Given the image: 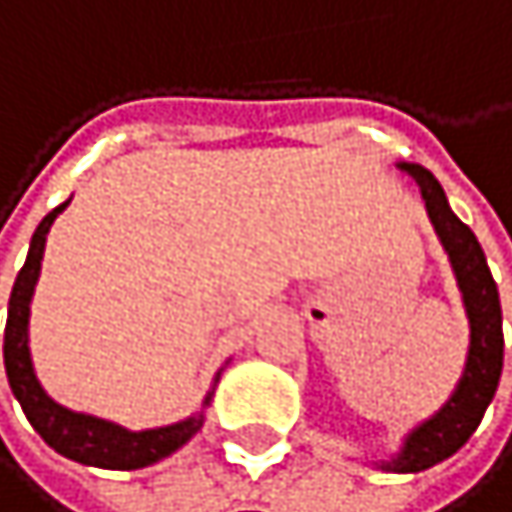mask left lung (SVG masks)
Masks as SVG:
<instances>
[{
  "instance_id": "obj_1",
  "label": "left lung",
  "mask_w": 512,
  "mask_h": 512,
  "mask_svg": "<svg viewBox=\"0 0 512 512\" xmlns=\"http://www.w3.org/2000/svg\"><path fill=\"white\" fill-rule=\"evenodd\" d=\"M405 173L414 176L420 185V194L426 200V212L435 224V233L441 236L444 251L450 254V264L462 291V303L468 312L471 324V345H468V360L465 372L453 390V396L417 429L408 432L402 450L390 459L381 462L384 471L396 474H417L426 471L444 459H450L465 441L474 435L480 426L498 381L504 369V330H501V300H498V285L489 273L486 254L474 236V230L456 218V212L447 203V194L441 182L420 164H399Z\"/></svg>"
}]
</instances>
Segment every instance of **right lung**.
Returning <instances> with one entry per match:
<instances>
[{
	"label": "right lung",
	"mask_w": 512,
	"mask_h": 512,
	"mask_svg": "<svg viewBox=\"0 0 512 512\" xmlns=\"http://www.w3.org/2000/svg\"><path fill=\"white\" fill-rule=\"evenodd\" d=\"M71 200L59 203L53 212L41 218V224L32 233L26 264L17 273L11 300H8V324H5V375L11 384L14 399L20 402L26 420L32 429L65 459H74L80 465H95V468H113V471H137L152 462L167 459L176 453L182 444H188L200 426H203V408L209 405L212 393H206L203 408L194 417H185L173 426H158V429H143L131 432L125 426H116L110 420L92 417V414H77L71 408H62L53 402L41 381L35 378L32 369V354H29V303L41 276V258H44V242L50 233V224L56 215L68 206ZM218 381V375H215Z\"/></svg>",
	"instance_id": "1"
}]
</instances>
